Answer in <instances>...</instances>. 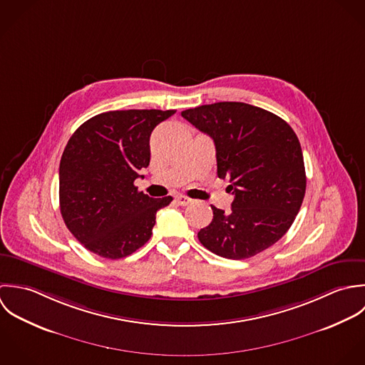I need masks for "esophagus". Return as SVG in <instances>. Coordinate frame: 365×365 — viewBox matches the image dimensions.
I'll use <instances>...</instances> for the list:
<instances>
[{
  "instance_id": "1",
  "label": "esophagus",
  "mask_w": 365,
  "mask_h": 365,
  "mask_svg": "<svg viewBox=\"0 0 365 365\" xmlns=\"http://www.w3.org/2000/svg\"><path fill=\"white\" fill-rule=\"evenodd\" d=\"M176 202H178L179 206H187V205L192 203V199H189V197H186L183 195H179V196H176Z\"/></svg>"
}]
</instances>
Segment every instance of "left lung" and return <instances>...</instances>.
<instances>
[{
  "mask_svg": "<svg viewBox=\"0 0 365 365\" xmlns=\"http://www.w3.org/2000/svg\"><path fill=\"white\" fill-rule=\"evenodd\" d=\"M182 117L212 137L217 175L228 179L234 200L228 215L212 206V222L197 232L212 252L245 259L274 245L300 210L306 173L302 148L281 117L237 101L182 111Z\"/></svg>",
  "mask_w": 365,
  "mask_h": 365,
  "instance_id": "obj_1",
  "label": "left lung"
}]
</instances>
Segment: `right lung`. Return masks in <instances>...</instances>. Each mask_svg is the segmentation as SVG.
Returning <instances> with one entry per match:
<instances>
[{
  "instance_id": "right-lung-1",
  "label": "right lung",
  "mask_w": 365,
  "mask_h": 365,
  "mask_svg": "<svg viewBox=\"0 0 365 365\" xmlns=\"http://www.w3.org/2000/svg\"><path fill=\"white\" fill-rule=\"evenodd\" d=\"M176 110H121L94 115L71 137L59 166L66 227L88 251L120 259L152 235L155 215L170 196L153 199L134 185L149 165V137Z\"/></svg>"
}]
</instances>
